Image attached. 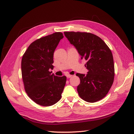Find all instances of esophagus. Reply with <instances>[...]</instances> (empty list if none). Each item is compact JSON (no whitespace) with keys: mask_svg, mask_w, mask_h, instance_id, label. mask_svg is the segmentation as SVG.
Masks as SVG:
<instances>
[{"mask_svg":"<svg viewBox=\"0 0 134 134\" xmlns=\"http://www.w3.org/2000/svg\"><path fill=\"white\" fill-rule=\"evenodd\" d=\"M72 75H70V74H68V75H66V77H67V78H71V77H72Z\"/></svg>","mask_w":134,"mask_h":134,"instance_id":"1","label":"esophagus"}]
</instances>
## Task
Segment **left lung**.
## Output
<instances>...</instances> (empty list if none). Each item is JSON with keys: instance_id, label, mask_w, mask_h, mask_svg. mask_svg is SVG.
<instances>
[{"instance_id": "1", "label": "left lung", "mask_w": 134, "mask_h": 134, "mask_svg": "<svg viewBox=\"0 0 134 134\" xmlns=\"http://www.w3.org/2000/svg\"><path fill=\"white\" fill-rule=\"evenodd\" d=\"M64 35L87 61V75L77 73L80 83L77 91L82 99L93 103L103 98L114 80L115 66L112 52L98 36L88 32H64Z\"/></svg>"}]
</instances>
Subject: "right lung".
Here are the masks:
<instances>
[{
  "mask_svg": "<svg viewBox=\"0 0 134 134\" xmlns=\"http://www.w3.org/2000/svg\"><path fill=\"white\" fill-rule=\"evenodd\" d=\"M63 37L62 32H55L36 40L28 46L22 59V76L26 92L36 103L42 106L57 103L65 86V76H55L49 71L54 68L55 50Z\"/></svg>",
  "mask_w": 134,
  "mask_h": 134,
  "instance_id": "add662e5",
  "label": "right lung"
}]
</instances>
